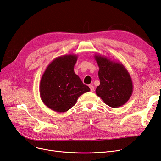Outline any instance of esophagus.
Listing matches in <instances>:
<instances>
[{"label":"esophagus","mask_w":161,"mask_h":161,"mask_svg":"<svg viewBox=\"0 0 161 161\" xmlns=\"http://www.w3.org/2000/svg\"><path fill=\"white\" fill-rule=\"evenodd\" d=\"M89 88H90V89H91V92H93L94 91V90H95V87L92 86V85H90L89 86Z\"/></svg>","instance_id":"obj_1"}]
</instances>
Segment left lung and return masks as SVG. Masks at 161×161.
Here are the masks:
<instances>
[{
	"label": "left lung",
	"instance_id": "8db88e82",
	"mask_svg": "<svg viewBox=\"0 0 161 161\" xmlns=\"http://www.w3.org/2000/svg\"><path fill=\"white\" fill-rule=\"evenodd\" d=\"M99 66L100 85L96 94L113 108L124 105L133 92V84L128 71L122 63L99 54L94 56Z\"/></svg>",
	"mask_w": 161,
	"mask_h": 161
}]
</instances>
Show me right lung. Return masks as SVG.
Returning <instances> with one entry per match:
<instances>
[{
    "label": "right lung",
    "instance_id": "add662e5",
    "mask_svg": "<svg viewBox=\"0 0 161 161\" xmlns=\"http://www.w3.org/2000/svg\"><path fill=\"white\" fill-rule=\"evenodd\" d=\"M77 59L75 54L57 57L43 72L40 94L43 103L50 109L60 113L69 111L81 95L90 91L74 71Z\"/></svg>",
    "mask_w": 161,
    "mask_h": 161
}]
</instances>
